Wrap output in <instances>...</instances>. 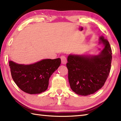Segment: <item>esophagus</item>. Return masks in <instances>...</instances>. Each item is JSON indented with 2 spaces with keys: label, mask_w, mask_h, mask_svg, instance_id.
<instances>
[{
  "label": "esophagus",
  "mask_w": 121,
  "mask_h": 121,
  "mask_svg": "<svg viewBox=\"0 0 121 121\" xmlns=\"http://www.w3.org/2000/svg\"><path fill=\"white\" fill-rule=\"evenodd\" d=\"M61 62H62V64L63 65H65V64L66 63V62H67V59H66V56H61Z\"/></svg>",
  "instance_id": "esophagus-1"
}]
</instances>
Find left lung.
I'll return each mask as SVG.
<instances>
[{"mask_svg":"<svg viewBox=\"0 0 121 121\" xmlns=\"http://www.w3.org/2000/svg\"><path fill=\"white\" fill-rule=\"evenodd\" d=\"M104 48L97 56L70 55L66 66L72 90L76 94L88 96L93 94L104 85L111 69L112 50L103 36L99 38Z\"/></svg>","mask_w":121,"mask_h":121,"instance_id":"left-lung-1","label":"left lung"}]
</instances>
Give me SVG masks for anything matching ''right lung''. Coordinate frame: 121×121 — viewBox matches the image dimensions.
I'll list each match as a JSON object with an SVG mask.
<instances>
[{"label":"right lung","mask_w":121,"mask_h":121,"mask_svg":"<svg viewBox=\"0 0 121 121\" xmlns=\"http://www.w3.org/2000/svg\"><path fill=\"white\" fill-rule=\"evenodd\" d=\"M61 64L60 58L43 59L29 65L9 61L12 78L22 91L30 94H40L47 90L49 79Z\"/></svg>","instance_id":"obj_1"}]
</instances>
